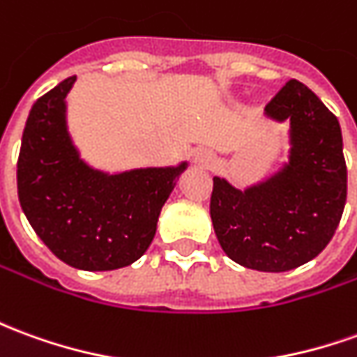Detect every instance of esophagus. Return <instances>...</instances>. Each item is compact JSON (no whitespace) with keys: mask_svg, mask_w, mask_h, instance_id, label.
Segmentation results:
<instances>
[{"mask_svg":"<svg viewBox=\"0 0 357 357\" xmlns=\"http://www.w3.org/2000/svg\"><path fill=\"white\" fill-rule=\"evenodd\" d=\"M195 164L203 166V168H211V164H213V154L208 153L206 149H199L195 153Z\"/></svg>","mask_w":357,"mask_h":357,"instance_id":"esophagus-1","label":"esophagus"}]
</instances>
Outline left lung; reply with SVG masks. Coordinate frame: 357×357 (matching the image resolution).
<instances>
[{"instance_id": "8db88e82", "label": "left lung", "mask_w": 357, "mask_h": 357, "mask_svg": "<svg viewBox=\"0 0 357 357\" xmlns=\"http://www.w3.org/2000/svg\"><path fill=\"white\" fill-rule=\"evenodd\" d=\"M265 116L290 121L288 162L245 189L216 176L211 218L218 243L231 261L253 271L284 273L315 259L342 218V131L317 94L296 79L266 104Z\"/></svg>"}]
</instances>
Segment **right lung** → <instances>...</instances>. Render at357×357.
I'll return each mask as SVG.
<instances>
[{"label":"right lung","mask_w":357,"mask_h":357,"mask_svg":"<svg viewBox=\"0 0 357 357\" xmlns=\"http://www.w3.org/2000/svg\"><path fill=\"white\" fill-rule=\"evenodd\" d=\"M69 77L34 102L22 131L17 189L32 230L63 263L114 271L149 249L187 162L108 174L89 166L67 129Z\"/></svg>","instance_id":"1"}]
</instances>
